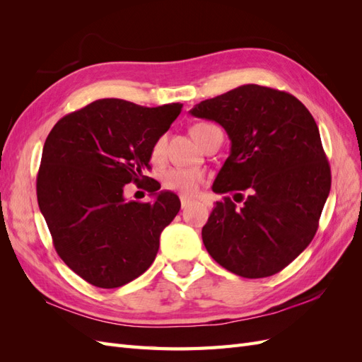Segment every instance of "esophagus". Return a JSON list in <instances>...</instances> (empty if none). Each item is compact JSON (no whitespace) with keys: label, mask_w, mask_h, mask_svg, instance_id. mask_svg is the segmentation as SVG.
<instances>
[{"label":"esophagus","mask_w":362,"mask_h":362,"mask_svg":"<svg viewBox=\"0 0 362 362\" xmlns=\"http://www.w3.org/2000/svg\"><path fill=\"white\" fill-rule=\"evenodd\" d=\"M180 199H181V206H182V208H185V206H189V205H190V204L193 202L192 199H189V198H185V196H181V198H180Z\"/></svg>","instance_id":"obj_1"}]
</instances>
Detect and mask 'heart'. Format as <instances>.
Here are the masks:
<instances>
[{"mask_svg":"<svg viewBox=\"0 0 362 362\" xmlns=\"http://www.w3.org/2000/svg\"><path fill=\"white\" fill-rule=\"evenodd\" d=\"M211 124H198L194 125L192 129L193 137L199 133V131ZM164 148H166V137L161 136L156 140V144L152 145V158H160L164 152ZM164 187L170 189L173 192H178L182 194H194L199 190L201 184L204 182V173L201 170L196 169H184V168H173L164 173L163 177Z\"/></svg>","mask_w":362,"mask_h":362,"instance_id":"1","label":"heart"}]
</instances>
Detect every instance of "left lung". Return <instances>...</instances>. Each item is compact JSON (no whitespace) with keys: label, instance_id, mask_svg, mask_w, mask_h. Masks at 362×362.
<instances>
[{"label":"left lung","instance_id":"obj_1","mask_svg":"<svg viewBox=\"0 0 362 362\" xmlns=\"http://www.w3.org/2000/svg\"><path fill=\"white\" fill-rule=\"evenodd\" d=\"M190 113L225 128L231 152L213 192L243 202H216L202 228L208 254L238 276L275 275L311 243L331 190L314 117L298 98L258 84L205 100Z\"/></svg>","mask_w":362,"mask_h":362}]
</instances>
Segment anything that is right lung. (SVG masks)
I'll return each mask as SVG.
<instances>
[{
    "label": "right lung",
    "mask_w": 362,
    "mask_h": 362,
    "mask_svg": "<svg viewBox=\"0 0 362 362\" xmlns=\"http://www.w3.org/2000/svg\"><path fill=\"white\" fill-rule=\"evenodd\" d=\"M182 104L141 107L107 98L62 117L48 134L37 173V202L59 257L84 281L117 288L154 262L160 234L181 202L160 192L152 202L125 201L124 187L145 182L156 140Z\"/></svg>",
    "instance_id": "right-lung-1"
}]
</instances>
